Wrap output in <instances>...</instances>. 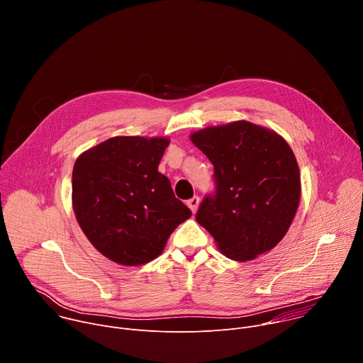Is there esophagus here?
Wrapping results in <instances>:
<instances>
[{"label":"esophagus","mask_w":363,"mask_h":363,"mask_svg":"<svg viewBox=\"0 0 363 363\" xmlns=\"http://www.w3.org/2000/svg\"><path fill=\"white\" fill-rule=\"evenodd\" d=\"M186 205L189 206V210L192 211V214H195L196 210H198V205H199V198L198 196H192L191 199L186 201Z\"/></svg>","instance_id":"esophagus-1"}]
</instances>
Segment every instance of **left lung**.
<instances>
[{"mask_svg": "<svg viewBox=\"0 0 363 363\" xmlns=\"http://www.w3.org/2000/svg\"><path fill=\"white\" fill-rule=\"evenodd\" d=\"M189 138L214 165L216 192L201 202L198 224L237 262L274 248L291 225L301 192L289 143L247 121L205 128Z\"/></svg>", "mask_w": 363, "mask_h": 363, "instance_id": "1", "label": "left lung"}]
</instances>
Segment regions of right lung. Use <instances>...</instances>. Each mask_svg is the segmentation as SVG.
<instances>
[{
    "instance_id": "1",
    "label": "right lung",
    "mask_w": 363,
    "mask_h": 363,
    "mask_svg": "<svg viewBox=\"0 0 363 363\" xmlns=\"http://www.w3.org/2000/svg\"><path fill=\"white\" fill-rule=\"evenodd\" d=\"M168 138L115 136L83 152L72 177L76 220L93 247L122 266L157 258L191 217L158 165Z\"/></svg>"
}]
</instances>
